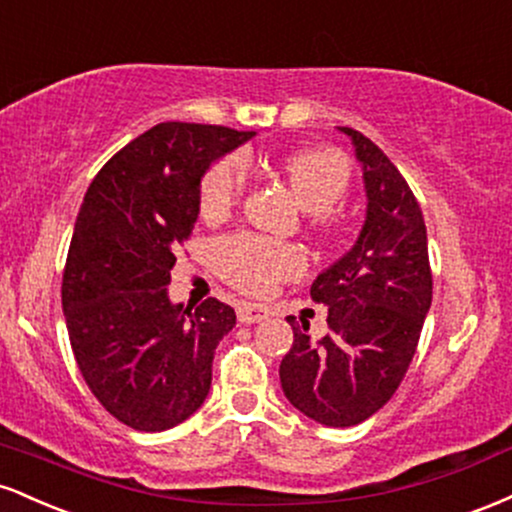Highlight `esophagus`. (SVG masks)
Returning a JSON list of instances; mask_svg holds the SVG:
<instances>
[{"mask_svg": "<svg viewBox=\"0 0 512 512\" xmlns=\"http://www.w3.org/2000/svg\"><path fill=\"white\" fill-rule=\"evenodd\" d=\"M269 317V308L257 303H240L238 305V320L243 325H255V322H262Z\"/></svg>", "mask_w": 512, "mask_h": 512, "instance_id": "obj_1", "label": "esophagus"}]
</instances>
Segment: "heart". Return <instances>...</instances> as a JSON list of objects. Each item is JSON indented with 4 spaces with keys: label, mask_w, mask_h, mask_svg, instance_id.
Returning <instances> with one entry per match:
<instances>
[{
    "label": "heart",
    "mask_w": 512,
    "mask_h": 512,
    "mask_svg": "<svg viewBox=\"0 0 512 512\" xmlns=\"http://www.w3.org/2000/svg\"><path fill=\"white\" fill-rule=\"evenodd\" d=\"M281 175L291 195L310 214L320 238L339 240L346 221L332 207L349 192L351 163L332 146H303L281 158ZM248 190V166L240 156H223L211 166L199 187V207L207 219H226ZM221 274L245 293L264 296L303 267L298 250L255 236H236L219 248Z\"/></svg>",
    "instance_id": "1"
}]
</instances>
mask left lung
Returning <instances> with one entry per match:
<instances>
[{"instance_id": "1", "label": "left lung", "mask_w": 512, "mask_h": 512, "mask_svg": "<svg viewBox=\"0 0 512 512\" xmlns=\"http://www.w3.org/2000/svg\"><path fill=\"white\" fill-rule=\"evenodd\" d=\"M356 146L366 182V223L356 245L310 286L330 332L313 342L289 315L293 346L279 366L284 395L308 419L356 426L383 409L407 375L431 308L426 223L414 192L368 137L339 127Z\"/></svg>"}]
</instances>
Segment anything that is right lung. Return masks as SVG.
<instances>
[{"label":"right lung","mask_w":512,"mask_h":512,"mask_svg":"<svg viewBox=\"0 0 512 512\" xmlns=\"http://www.w3.org/2000/svg\"><path fill=\"white\" fill-rule=\"evenodd\" d=\"M252 137L161 122L105 163L76 216L62 276L69 342L88 390L134 431L178 426L209 395L236 310L216 298L170 303V269L195 228L202 175Z\"/></svg>","instance_id":"add662e5"}]
</instances>
